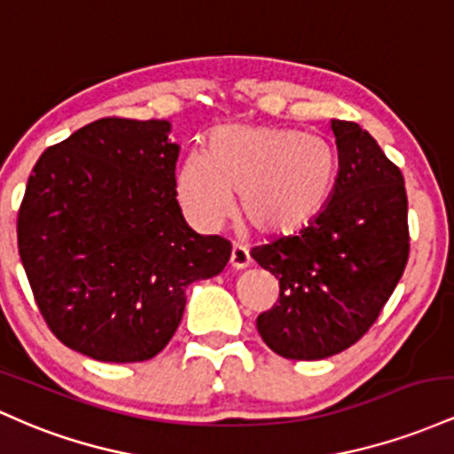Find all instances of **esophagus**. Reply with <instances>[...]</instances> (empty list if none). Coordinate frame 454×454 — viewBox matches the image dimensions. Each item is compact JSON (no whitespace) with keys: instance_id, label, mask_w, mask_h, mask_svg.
<instances>
[{"instance_id":"34e87169","label":"esophagus","mask_w":454,"mask_h":454,"mask_svg":"<svg viewBox=\"0 0 454 454\" xmlns=\"http://www.w3.org/2000/svg\"><path fill=\"white\" fill-rule=\"evenodd\" d=\"M229 266H231V270H242L251 266V254H248V251L242 247V244H233L231 257H229Z\"/></svg>"}]
</instances>
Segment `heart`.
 <instances>
[{
    "label": "heart",
    "mask_w": 454,
    "mask_h": 454,
    "mask_svg": "<svg viewBox=\"0 0 454 454\" xmlns=\"http://www.w3.org/2000/svg\"><path fill=\"white\" fill-rule=\"evenodd\" d=\"M334 152L322 137L278 126H225L212 135L207 154L192 152L177 176L182 206L200 227L214 229L236 214L262 238L292 236L328 201Z\"/></svg>",
    "instance_id": "obj_1"
}]
</instances>
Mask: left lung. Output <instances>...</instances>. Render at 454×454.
I'll use <instances>...</instances> for the list:
<instances>
[{
  "instance_id": "left-lung-1",
  "label": "left lung",
  "mask_w": 454,
  "mask_h": 454,
  "mask_svg": "<svg viewBox=\"0 0 454 454\" xmlns=\"http://www.w3.org/2000/svg\"><path fill=\"white\" fill-rule=\"evenodd\" d=\"M330 129L339 154L330 201L295 236L251 251L278 278L277 304L257 330L289 360L328 358L363 339L410 257L403 173L356 121Z\"/></svg>"
}]
</instances>
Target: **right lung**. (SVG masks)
Listing matches in <instances>:
<instances>
[{
  "label": "right lung",
  "mask_w": 454,
  "mask_h": 454,
  "mask_svg": "<svg viewBox=\"0 0 454 454\" xmlns=\"http://www.w3.org/2000/svg\"><path fill=\"white\" fill-rule=\"evenodd\" d=\"M165 120L103 117L43 152L19 207L21 263L44 324L103 363L154 358L180 325L186 287L227 266L177 203Z\"/></svg>",
  "instance_id": "1"
}]
</instances>
